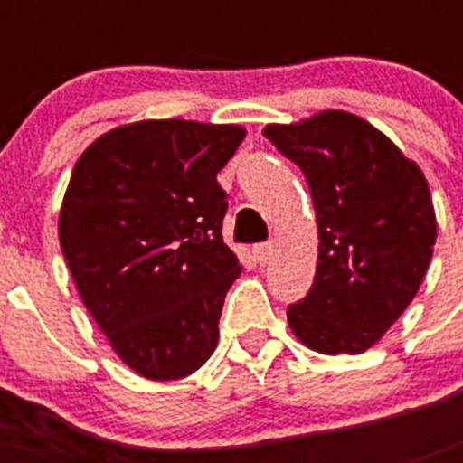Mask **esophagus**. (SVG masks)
Listing matches in <instances>:
<instances>
[{
    "instance_id": "obj_1",
    "label": "esophagus",
    "mask_w": 463,
    "mask_h": 463,
    "mask_svg": "<svg viewBox=\"0 0 463 463\" xmlns=\"http://www.w3.org/2000/svg\"><path fill=\"white\" fill-rule=\"evenodd\" d=\"M252 255H255L257 264H260V267H264V264H269V260H271L273 245L271 243H257L255 248H252Z\"/></svg>"
}]
</instances>
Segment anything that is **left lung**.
<instances>
[{
	"instance_id": "left-lung-1",
	"label": "left lung",
	"mask_w": 463,
	"mask_h": 463,
	"mask_svg": "<svg viewBox=\"0 0 463 463\" xmlns=\"http://www.w3.org/2000/svg\"><path fill=\"white\" fill-rule=\"evenodd\" d=\"M264 137L304 171L320 234L313 288L288 306L289 326L317 353H364L408 308L431 261L427 178L345 110L269 125Z\"/></svg>"
}]
</instances>
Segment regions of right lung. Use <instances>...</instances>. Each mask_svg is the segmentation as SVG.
<instances>
[{
  "instance_id": "add662e5",
  "label": "right lung",
  "mask_w": 463,
  "mask_h": 463,
  "mask_svg": "<svg viewBox=\"0 0 463 463\" xmlns=\"http://www.w3.org/2000/svg\"><path fill=\"white\" fill-rule=\"evenodd\" d=\"M236 125L143 120L90 146L71 171L60 245L85 308L118 357L150 380H178L218 345L239 260L222 241L218 171Z\"/></svg>"
}]
</instances>
